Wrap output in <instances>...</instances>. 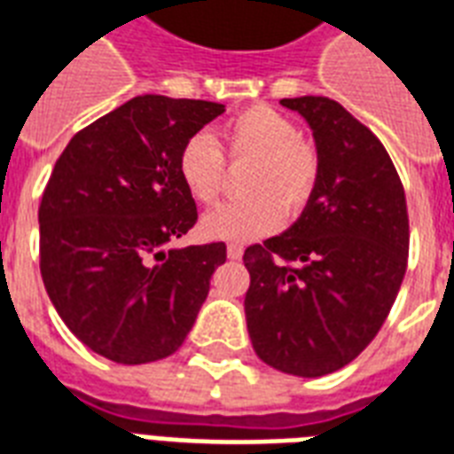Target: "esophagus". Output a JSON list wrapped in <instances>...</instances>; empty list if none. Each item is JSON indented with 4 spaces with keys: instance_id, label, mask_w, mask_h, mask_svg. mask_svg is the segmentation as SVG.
<instances>
[{
    "instance_id": "34e87169",
    "label": "esophagus",
    "mask_w": 454,
    "mask_h": 454,
    "mask_svg": "<svg viewBox=\"0 0 454 454\" xmlns=\"http://www.w3.org/2000/svg\"><path fill=\"white\" fill-rule=\"evenodd\" d=\"M244 255V246H239V244H230L227 246V258L231 260H239Z\"/></svg>"
}]
</instances>
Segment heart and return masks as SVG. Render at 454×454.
Wrapping results in <instances>:
<instances>
[{
    "mask_svg": "<svg viewBox=\"0 0 454 454\" xmlns=\"http://www.w3.org/2000/svg\"><path fill=\"white\" fill-rule=\"evenodd\" d=\"M223 150L231 165L251 168L244 175L241 201L227 203L203 217L206 237L223 241H251L279 230L286 217H298L317 192V146L298 135L289 115L275 108H244L223 125ZM177 172L182 184L199 203H215L224 192L227 163L213 137L192 135L179 149Z\"/></svg>",
    "mask_w": 454,
    "mask_h": 454,
    "instance_id": "obj_1",
    "label": "heart"
}]
</instances>
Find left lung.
<instances>
[{"label":"left lung","instance_id":"1","mask_svg":"<svg viewBox=\"0 0 454 454\" xmlns=\"http://www.w3.org/2000/svg\"><path fill=\"white\" fill-rule=\"evenodd\" d=\"M317 144V192L289 230L246 248V326L260 360L325 377L370 346L407 270L405 189L384 144L326 97L282 99Z\"/></svg>","mask_w":454,"mask_h":454}]
</instances>
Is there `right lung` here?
Masks as SVG:
<instances>
[{
    "instance_id": "1",
    "label": "right lung",
    "mask_w": 454,
    "mask_h": 454,
    "mask_svg": "<svg viewBox=\"0 0 454 454\" xmlns=\"http://www.w3.org/2000/svg\"><path fill=\"white\" fill-rule=\"evenodd\" d=\"M223 104L144 94L80 129L40 203V272L56 312L121 364L177 350L227 260L223 241L168 248L199 220L177 172L189 137Z\"/></svg>"
}]
</instances>
